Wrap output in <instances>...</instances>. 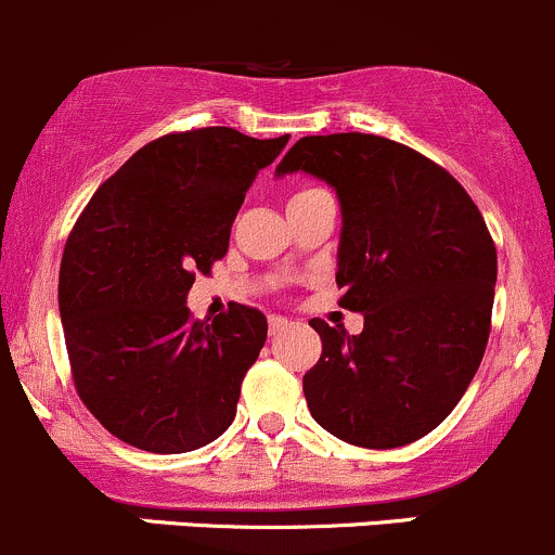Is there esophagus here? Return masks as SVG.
<instances>
[{"label": "esophagus", "instance_id": "obj_1", "mask_svg": "<svg viewBox=\"0 0 555 555\" xmlns=\"http://www.w3.org/2000/svg\"><path fill=\"white\" fill-rule=\"evenodd\" d=\"M288 320L285 318H278V315H272L270 318V336H278V334H283L285 328H288Z\"/></svg>", "mask_w": 555, "mask_h": 555}]
</instances>
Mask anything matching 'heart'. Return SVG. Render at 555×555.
<instances>
[{"label": "heart", "mask_w": 555, "mask_h": 555, "mask_svg": "<svg viewBox=\"0 0 555 555\" xmlns=\"http://www.w3.org/2000/svg\"><path fill=\"white\" fill-rule=\"evenodd\" d=\"M307 192H315V186H307V190L296 192V194H294V197H301V194H307ZM294 197H291V199H294Z\"/></svg>", "instance_id": "1"}]
</instances>
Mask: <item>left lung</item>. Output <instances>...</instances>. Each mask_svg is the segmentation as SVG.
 Instances as JSON below:
<instances>
[{
	"mask_svg": "<svg viewBox=\"0 0 555 555\" xmlns=\"http://www.w3.org/2000/svg\"><path fill=\"white\" fill-rule=\"evenodd\" d=\"M296 170L339 197V307L363 315L356 336L310 320L323 341L305 374L310 414L352 447H405L447 420L481 365L496 283L487 221L441 165L382 135H307L278 165Z\"/></svg>",
	"mask_w": 555,
	"mask_h": 555,
	"instance_id": "1",
	"label": "left lung"
}]
</instances>
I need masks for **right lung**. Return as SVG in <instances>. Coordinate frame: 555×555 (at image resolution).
<instances>
[{
  "label": "right lung",
  "mask_w": 555,
  "mask_h": 555,
  "mask_svg": "<svg viewBox=\"0 0 555 555\" xmlns=\"http://www.w3.org/2000/svg\"><path fill=\"white\" fill-rule=\"evenodd\" d=\"M285 144L235 128L168 133L106 179L74 224L59 275L68 363L119 441L184 454L235 420L267 318L232 305L199 323L186 294L227 254L245 192Z\"/></svg>",
  "instance_id": "obj_1"
}]
</instances>
